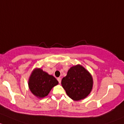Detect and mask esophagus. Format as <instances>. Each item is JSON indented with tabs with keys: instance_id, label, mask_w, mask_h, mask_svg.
<instances>
[{
	"instance_id": "esophagus-1",
	"label": "esophagus",
	"mask_w": 124,
	"mask_h": 124,
	"mask_svg": "<svg viewBox=\"0 0 124 124\" xmlns=\"http://www.w3.org/2000/svg\"><path fill=\"white\" fill-rule=\"evenodd\" d=\"M57 80H58V82H59V84H60L61 81H62V79H61L60 78H57Z\"/></svg>"
}]
</instances>
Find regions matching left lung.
<instances>
[{"label": "left lung", "instance_id": "1", "mask_svg": "<svg viewBox=\"0 0 124 124\" xmlns=\"http://www.w3.org/2000/svg\"><path fill=\"white\" fill-rule=\"evenodd\" d=\"M62 85L73 100H83L93 90V76L82 65H75L69 69L67 75L62 79Z\"/></svg>", "mask_w": 124, "mask_h": 124}]
</instances>
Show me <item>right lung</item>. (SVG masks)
I'll return each mask as SVG.
<instances>
[{"instance_id": "1", "label": "right lung", "mask_w": 124, "mask_h": 124, "mask_svg": "<svg viewBox=\"0 0 124 124\" xmlns=\"http://www.w3.org/2000/svg\"><path fill=\"white\" fill-rule=\"evenodd\" d=\"M58 84L55 78L40 68L34 69L28 81L29 90L38 99L47 96L54 86Z\"/></svg>"}]
</instances>
